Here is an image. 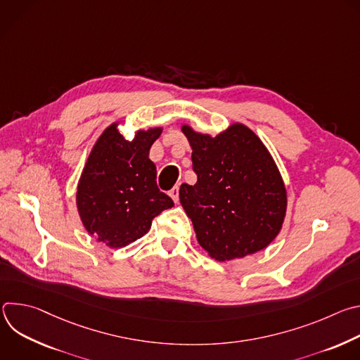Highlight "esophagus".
<instances>
[{"label":"esophagus","mask_w":360,"mask_h":360,"mask_svg":"<svg viewBox=\"0 0 360 360\" xmlns=\"http://www.w3.org/2000/svg\"><path fill=\"white\" fill-rule=\"evenodd\" d=\"M169 196L174 199L175 203L179 200V186H178V185H175V186L169 191Z\"/></svg>","instance_id":"1"}]
</instances>
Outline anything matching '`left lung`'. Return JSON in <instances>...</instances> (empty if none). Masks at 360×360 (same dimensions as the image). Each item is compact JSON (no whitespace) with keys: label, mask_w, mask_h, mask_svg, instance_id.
<instances>
[{"label":"left lung","mask_w":360,"mask_h":360,"mask_svg":"<svg viewBox=\"0 0 360 360\" xmlns=\"http://www.w3.org/2000/svg\"><path fill=\"white\" fill-rule=\"evenodd\" d=\"M182 131L198 181L182 184L179 199L199 245L218 261L266 248L286 214V189L266 146L242 124L215 138L188 125Z\"/></svg>","instance_id":"left-lung-1"}]
</instances>
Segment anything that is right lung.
Wrapping results in <instances>:
<instances>
[{
	"label": "right lung",
	"mask_w": 360,
	"mask_h": 360,
	"mask_svg": "<svg viewBox=\"0 0 360 360\" xmlns=\"http://www.w3.org/2000/svg\"><path fill=\"white\" fill-rule=\"evenodd\" d=\"M161 128L138 131L127 141L117 124L98 138L78 182L77 207L88 233L110 248L143 236L152 219L172 208L158 189L157 168L148 155Z\"/></svg>",
	"instance_id": "1"
}]
</instances>
